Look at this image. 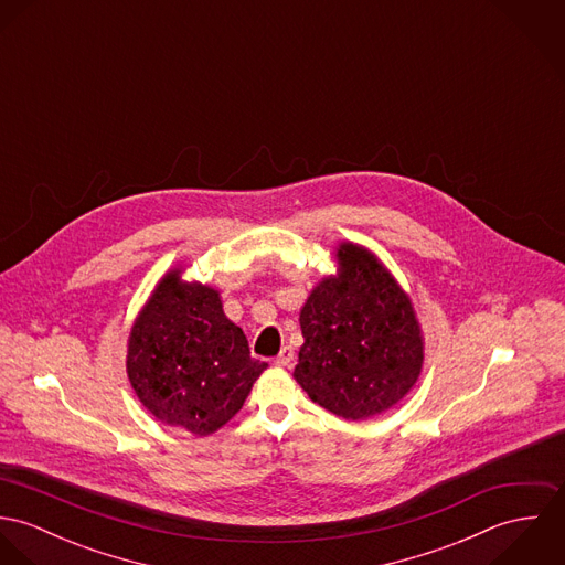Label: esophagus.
Here are the masks:
<instances>
[{
	"label": "esophagus",
	"instance_id": "34e87169",
	"mask_svg": "<svg viewBox=\"0 0 565 565\" xmlns=\"http://www.w3.org/2000/svg\"><path fill=\"white\" fill-rule=\"evenodd\" d=\"M294 356H296V352H294V348L291 345H282V350L278 352V356H276V365H280V367H289L291 363H294Z\"/></svg>",
	"mask_w": 565,
	"mask_h": 565
}]
</instances>
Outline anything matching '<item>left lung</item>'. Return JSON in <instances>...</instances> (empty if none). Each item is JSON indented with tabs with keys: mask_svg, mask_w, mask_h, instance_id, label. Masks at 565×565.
Listing matches in <instances>:
<instances>
[{
	"mask_svg": "<svg viewBox=\"0 0 565 565\" xmlns=\"http://www.w3.org/2000/svg\"><path fill=\"white\" fill-rule=\"evenodd\" d=\"M337 260L339 276L323 278L300 311L294 379L326 411L367 419L408 394L424 345L411 300L372 252L341 243Z\"/></svg>",
	"mask_w": 565,
	"mask_h": 565,
	"instance_id": "obj_1",
	"label": "left lung"
}]
</instances>
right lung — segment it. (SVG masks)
<instances>
[{"instance_id":"1","label":"right lung","mask_w":565,"mask_h":565,"mask_svg":"<svg viewBox=\"0 0 565 565\" xmlns=\"http://www.w3.org/2000/svg\"><path fill=\"white\" fill-rule=\"evenodd\" d=\"M128 379L164 424L211 435L242 408L267 363L249 356L242 328L224 316L220 294L169 271L128 339Z\"/></svg>"}]
</instances>
